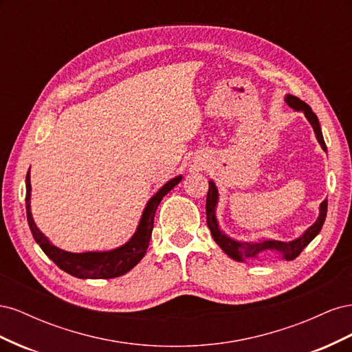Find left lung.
Here are the masks:
<instances>
[{
    "mask_svg": "<svg viewBox=\"0 0 352 352\" xmlns=\"http://www.w3.org/2000/svg\"><path fill=\"white\" fill-rule=\"evenodd\" d=\"M285 101L294 110L304 111L308 122H310L311 126H313L318 144L322 145L324 151H327L324 140H323V135H322V129H320V123H318L317 116H316V113H313L310 105L305 104L300 98L294 97V95H286ZM217 199H219L217 188H216L214 182H211V180H210V182H208V192H207V202H206L207 225H208V229H210L211 235H212V239L217 242L219 247L223 251H225L230 258L236 260V261H243V258L257 257L258 254H261L264 251H279L283 255L285 260L296 258L298 255L302 252V250L307 247V245L310 243L318 235V232L322 230L324 219H326V212H327V199H324L320 204V214H318V219L316 220L314 225L311 228H308L304 235L301 238L295 239V241L282 242V241L267 239V241L254 242V243H242V242H236V241L228 238L226 235H223V233L220 232L217 220H216Z\"/></svg>",
    "mask_w": 352,
    "mask_h": 352,
    "instance_id": "left-lung-1",
    "label": "left lung"
}]
</instances>
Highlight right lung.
I'll return each mask as SVG.
<instances>
[{
    "label": "right lung",
    "instance_id": "1",
    "mask_svg": "<svg viewBox=\"0 0 352 352\" xmlns=\"http://www.w3.org/2000/svg\"><path fill=\"white\" fill-rule=\"evenodd\" d=\"M180 180H182V176H176L175 179L168 180V182L160 189L150 201H148L140 221V226H138L132 239L129 242H126L123 247L109 252L73 254V252L58 250L57 247H54V245L50 243V241L44 236V233L36 228L30 212V177L28 173L26 214H28L29 228L35 241L42 248V251H44L61 270H65L66 273L74 276V278H79V279L119 278V276L133 269L135 265L142 260V257L146 252L148 243H150V239H151V233L154 228V216H155L160 201H162L163 197L167 195L168 190H172Z\"/></svg>",
    "mask_w": 352,
    "mask_h": 352
}]
</instances>
